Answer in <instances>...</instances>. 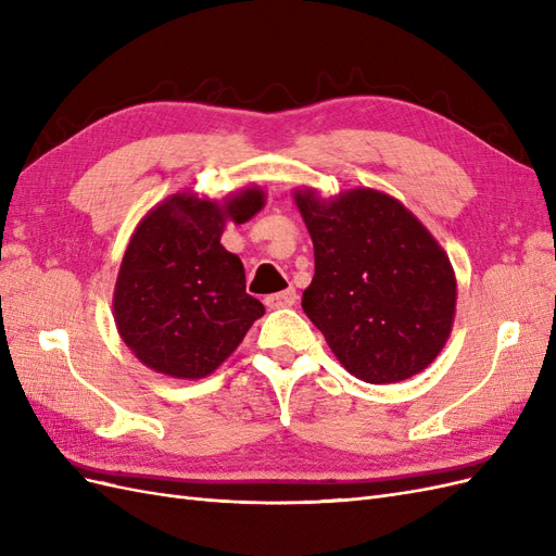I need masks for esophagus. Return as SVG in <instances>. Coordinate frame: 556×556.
I'll use <instances>...</instances> for the list:
<instances>
[{"label": "esophagus", "mask_w": 556, "mask_h": 556, "mask_svg": "<svg viewBox=\"0 0 556 556\" xmlns=\"http://www.w3.org/2000/svg\"><path fill=\"white\" fill-rule=\"evenodd\" d=\"M264 304H266L268 308H290V306L296 304V290L290 288V290H282V292H278V294H268V296L264 299Z\"/></svg>", "instance_id": "1"}]
</instances>
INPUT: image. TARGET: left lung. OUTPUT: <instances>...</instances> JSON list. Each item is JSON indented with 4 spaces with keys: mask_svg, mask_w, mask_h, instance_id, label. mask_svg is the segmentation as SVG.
I'll list each match as a JSON object with an SVG mask.
<instances>
[{
    "mask_svg": "<svg viewBox=\"0 0 556 556\" xmlns=\"http://www.w3.org/2000/svg\"><path fill=\"white\" fill-rule=\"evenodd\" d=\"M315 250L311 323L348 374L371 384L417 376L445 348L457 278L447 252L399 199L371 188L323 199L294 190Z\"/></svg>",
    "mask_w": 556,
    "mask_h": 556,
    "instance_id": "8db88e82",
    "label": "left lung"
}]
</instances>
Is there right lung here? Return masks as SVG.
Returning a JSON list of instances; mask_svg holds the SVG:
<instances>
[{
	"mask_svg": "<svg viewBox=\"0 0 556 556\" xmlns=\"http://www.w3.org/2000/svg\"><path fill=\"white\" fill-rule=\"evenodd\" d=\"M257 185L223 201L176 192L134 229L113 292L115 327L125 345L155 374L211 376L264 306L245 292V268L220 237L264 208Z\"/></svg>",
	"mask_w": 556,
	"mask_h": 556,
	"instance_id": "1",
	"label": "right lung"
}]
</instances>
